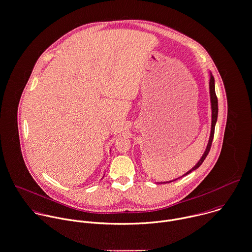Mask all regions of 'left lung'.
Returning <instances> with one entry per match:
<instances>
[{"mask_svg": "<svg viewBox=\"0 0 252 252\" xmlns=\"http://www.w3.org/2000/svg\"><path fill=\"white\" fill-rule=\"evenodd\" d=\"M210 75V79H209V95H210V103H211V130H210V136H209V140H208V143H207V146H206V149L202 155V157L200 158V159L197 161V163L191 168L189 169L188 172H186L183 176L175 179V180H172V181H169V182H164L165 183H170V182H173V181H176L188 174H189L190 172L194 171L195 169L199 167L202 162L204 161L205 158L207 157L209 151H210V148H211V145H212V141H213V137H214V130H215V125H216V122H217V117H218V99H217V96H216V93H215V81H214V77L212 75V73L210 72L209 73ZM159 184H163L162 183H159Z\"/></svg>", "mask_w": 252, "mask_h": 252, "instance_id": "8db88e82", "label": "left lung"}]
</instances>
